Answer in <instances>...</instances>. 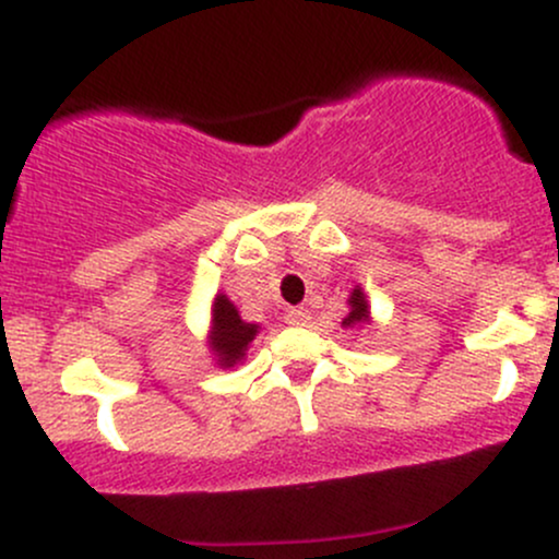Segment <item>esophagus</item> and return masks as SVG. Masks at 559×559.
<instances>
[{"instance_id": "obj_1", "label": "esophagus", "mask_w": 559, "mask_h": 559, "mask_svg": "<svg viewBox=\"0 0 559 559\" xmlns=\"http://www.w3.org/2000/svg\"><path fill=\"white\" fill-rule=\"evenodd\" d=\"M286 323L288 325H307L310 323V310H305V307H292V310L286 312Z\"/></svg>"}]
</instances>
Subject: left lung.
<instances>
[{"label":"left lung","mask_w":559,"mask_h":559,"mask_svg":"<svg viewBox=\"0 0 559 559\" xmlns=\"http://www.w3.org/2000/svg\"><path fill=\"white\" fill-rule=\"evenodd\" d=\"M346 305H349V312H346V318L342 320L344 329H360V325L373 323V318H370L368 297H365L362 286L352 288V294H349V299H346Z\"/></svg>","instance_id":"left-lung-1"}]
</instances>
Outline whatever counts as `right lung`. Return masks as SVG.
Wrapping results in <instances>:
<instances>
[{
    "instance_id": "obj_1",
    "label": "right lung",
    "mask_w": 559,
    "mask_h": 559,
    "mask_svg": "<svg viewBox=\"0 0 559 559\" xmlns=\"http://www.w3.org/2000/svg\"><path fill=\"white\" fill-rule=\"evenodd\" d=\"M260 333L258 323H247L241 320L239 310L226 294L217 292L213 299V310H210V333L207 346L213 352V360L217 368H236L247 357L249 344Z\"/></svg>"
}]
</instances>
